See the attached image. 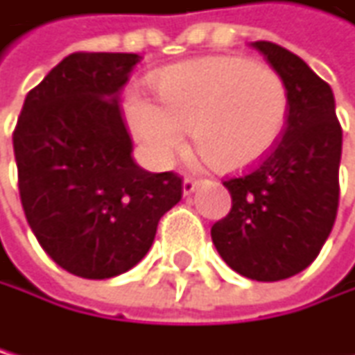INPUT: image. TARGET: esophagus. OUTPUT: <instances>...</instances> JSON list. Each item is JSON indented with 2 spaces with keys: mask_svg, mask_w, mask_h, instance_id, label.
I'll list each match as a JSON object with an SVG mask.
<instances>
[{
  "mask_svg": "<svg viewBox=\"0 0 355 355\" xmlns=\"http://www.w3.org/2000/svg\"><path fill=\"white\" fill-rule=\"evenodd\" d=\"M198 187H200V180H195V178H184V182H182V191H184V195H191Z\"/></svg>",
  "mask_w": 355,
  "mask_h": 355,
  "instance_id": "esophagus-1",
  "label": "esophagus"
}]
</instances>
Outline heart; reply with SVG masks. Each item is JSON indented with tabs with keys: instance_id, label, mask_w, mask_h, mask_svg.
<instances>
[{
	"instance_id": "obj_1",
	"label": "heart",
	"mask_w": 355,
	"mask_h": 355,
	"mask_svg": "<svg viewBox=\"0 0 355 355\" xmlns=\"http://www.w3.org/2000/svg\"><path fill=\"white\" fill-rule=\"evenodd\" d=\"M157 105L127 103L136 136L171 160L191 129L193 144L219 171L245 168L275 147L288 118V89L266 63L221 54L162 69L153 78Z\"/></svg>"
}]
</instances>
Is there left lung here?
Listing matches in <instances>:
<instances>
[{"instance_id": "8db88e82", "label": "left lung", "mask_w": 355, "mask_h": 355, "mask_svg": "<svg viewBox=\"0 0 355 355\" xmlns=\"http://www.w3.org/2000/svg\"><path fill=\"white\" fill-rule=\"evenodd\" d=\"M288 89L283 134L239 178L224 180L232 206L213 224L221 259L252 281L299 275L318 257L338 213L343 129L331 87L301 56L254 41Z\"/></svg>"}]
</instances>
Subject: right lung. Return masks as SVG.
<instances>
[{"label":"right lung","instance_id":"right-lung-1","mask_svg":"<svg viewBox=\"0 0 355 355\" xmlns=\"http://www.w3.org/2000/svg\"><path fill=\"white\" fill-rule=\"evenodd\" d=\"M138 54L74 52L28 92L12 131L19 198L54 263L112 279L149 252L157 221L182 200L173 171L131 157L120 89Z\"/></svg>","mask_w":355,"mask_h":355}]
</instances>
